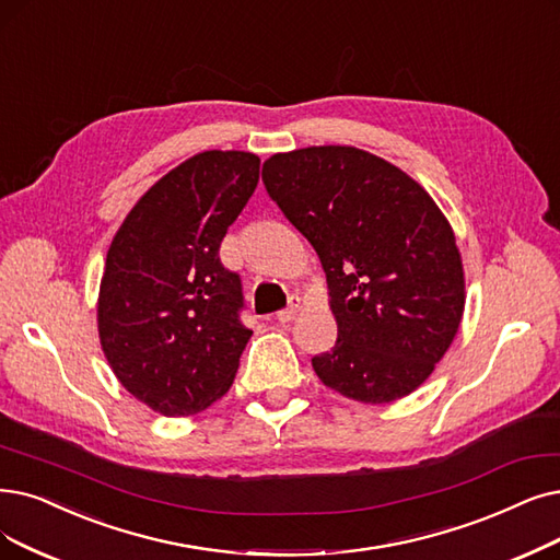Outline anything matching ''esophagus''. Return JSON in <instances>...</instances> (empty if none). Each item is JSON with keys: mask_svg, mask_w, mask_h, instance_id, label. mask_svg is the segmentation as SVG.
I'll return each instance as SVG.
<instances>
[{"mask_svg": "<svg viewBox=\"0 0 560 560\" xmlns=\"http://www.w3.org/2000/svg\"><path fill=\"white\" fill-rule=\"evenodd\" d=\"M299 307H301V301H299V299H292V303H289L284 310H280V312H278V322H282V324L292 322V319L296 317Z\"/></svg>", "mask_w": 560, "mask_h": 560, "instance_id": "1", "label": "esophagus"}]
</instances>
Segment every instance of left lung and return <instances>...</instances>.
I'll use <instances>...</instances> for the list:
<instances>
[{
	"instance_id": "left-lung-1",
	"label": "left lung",
	"mask_w": 560,
	"mask_h": 560,
	"mask_svg": "<svg viewBox=\"0 0 560 560\" xmlns=\"http://www.w3.org/2000/svg\"><path fill=\"white\" fill-rule=\"evenodd\" d=\"M261 182L324 266L338 340L312 358L317 376L363 405L416 390L464 312L462 257L434 199L353 147L276 153Z\"/></svg>"
}]
</instances>
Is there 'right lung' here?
<instances>
[{
  "mask_svg": "<svg viewBox=\"0 0 560 560\" xmlns=\"http://www.w3.org/2000/svg\"><path fill=\"white\" fill-rule=\"evenodd\" d=\"M259 182L248 151H205L167 172L126 215L101 280L98 335L121 386L163 416L225 395L253 330L220 243Z\"/></svg>",
  "mask_w": 560,
  "mask_h": 560,
  "instance_id": "1",
  "label": "right lung"
}]
</instances>
